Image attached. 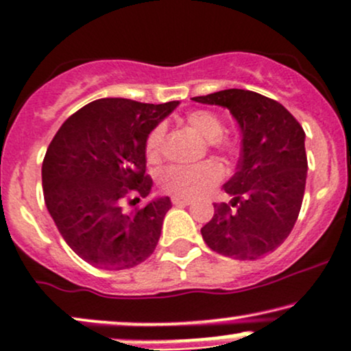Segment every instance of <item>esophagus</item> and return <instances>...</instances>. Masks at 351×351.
Wrapping results in <instances>:
<instances>
[{
	"label": "esophagus",
	"mask_w": 351,
	"mask_h": 351,
	"mask_svg": "<svg viewBox=\"0 0 351 351\" xmlns=\"http://www.w3.org/2000/svg\"><path fill=\"white\" fill-rule=\"evenodd\" d=\"M173 204L189 206V204H193V199H189V197H173Z\"/></svg>",
	"instance_id": "34e87169"
}]
</instances>
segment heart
<instances>
[{"instance_id":"heart-1","label":"heart","mask_w":351,"mask_h":351,"mask_svg":"<svg viewBox=\"0 0 351 351\" xmlns=\"http://www.w3.org/2000/svg\"><path fill=\"white\" fill-rule=\"evenodd\" d=\"M184 128L208 142L210 150H216L223 157L234 158L239 154V142L223 132V122L216 112L197 109L184 117ZM163 128H155L147 135L143 152L150 165H158L163 158ZM221 168L213 162H202L191 167H173L162 176V188L175 196L196 197L208 193L221 180Z\"/></svg>"}]
</instances>
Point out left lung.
<instances>
[{
    "label": "left lung",
    "instance_id": "left-lung-1",
    "mask_svg": "<svg viewBox=\"0 0 351 351\" xmlns=\"http://www.w3.org/2000/svg\"><path fill=\"white\" fill-rule=\"evenodd\" d=\"M193 101L227 108L242 130L237 171L223 184L232 199L214 204L202 239L229 258H260L276 250L298 221L307 176L306 134L282 104L255 91L232 88Z\"/></svg>",
    "mask_w": 351,
    "mask_h": 351
}]
</instances>
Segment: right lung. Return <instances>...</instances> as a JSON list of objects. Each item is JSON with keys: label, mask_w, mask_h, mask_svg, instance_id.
<instances>
[{"label": "right lung", "mask_w": 351, "mask_h": 351, "mask_svg": "<svg viewBox=\"0 0 351 351\" xmlns=\"http://www.w3.org/2000/svg\"><path fill=\"white\" fill-rule=\"evenodd\" d=\"M178 101L147 104L103 98L62 124L42 163L44 199L55 226L80 258L101 269H125L157 247L170 197H147V135Z\"/></svg>", "instance_id": "add662e5"}]
</instances>
